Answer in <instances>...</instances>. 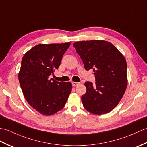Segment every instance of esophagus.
<instances>
[{"label": "esophagus", "mask_w": 147, "mask_h": 147, "mask_svg": "<svg viewBox=\"0 0 147 147\" xmlns=\"http://www.w3.org/2000/svg\"><path fill=\"white\" fill-rule=\"evenodd\" d=\"M80 83H78V82H72V84L74 86H78V84H80Z\"/></svg>", "instance_id": "esophagus-1"}]
</instances>
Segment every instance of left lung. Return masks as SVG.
Listing matches in <instances>:
<instances>
[{
    "label": "left lung",
    "instance_id": "left-lung-1",
    "mask_svg": "<svg viewBox=\"0 0 147 147\" xmlns=\"http://www.w3.org/2000/svg\"><path fill=\"white\" fill-rule=\"evenodd\" d=\"M85 69H93L95 84L85 82L81 96L84 108L95 115L108 113L117 107L127 87V65L123 55L113 44L103 40L73 44Z\"/></svg>",
    "mask_w": 147,
    "mask_h": 147
}]
</instances>
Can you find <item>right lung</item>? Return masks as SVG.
<instances>
[{"label": "right lung", "mask_w": 147, "mask_h": 147, "mask_svg": "<svg viewBox=\"0 0 147 147\" xmlns=\"http://www.w3.org/2000/svg\"><path fill=\"white\" fill-rule=\"evenodd\" d=\"M70 44H39L22 57L18 77L23 94L27 103L43 115H52L62 110L71 92L69 82L49 78L59 67Z\"/></svg>", "instance_id": "right-lung-1"}]
</instances>
